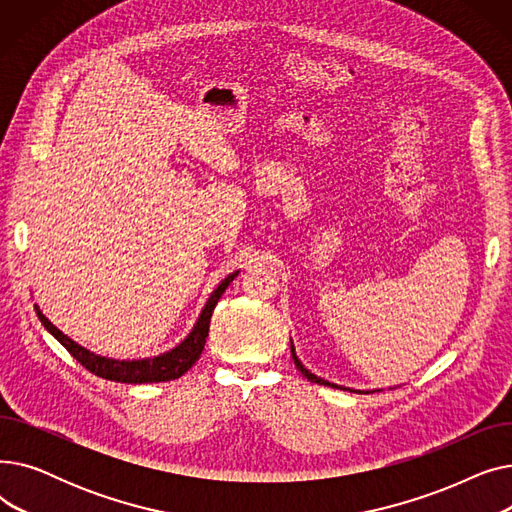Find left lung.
Here are the masks:
<instances>
[{"label": "left lung", "instance_id": "8db88e82", "mask_svg": "<svg viewBox=\"0 0 512 512\" xmlns=\"http://www.w3.org/2000/svg\"><path fill=\"white\" fill-rule=\"evenodd\" d=\"M290 353H292V361H294V365H297V369L305 375V378L309 380V382H315V384H319V386H332V388H338V390H348V392H357V394H373V392H382L384 388H373V390H355V388H346V386H338V384H334V382H328V380H324V378H319V375H315V373H311L305 365H303V361L297 357V351H294V344H292V340H290ZM396 388V386H394ZM392 390V388H390Z\"/></svg>", "mask_w": 512, "mask_h": 512}]
</instances>
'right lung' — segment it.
Returning <instances> with one entry per match:
<instances>
[{
  "instance_id": "obj_1",
  "label": "right lung",
  "mask_w": 512,
  "mask_h": 512,
  "mask_svg": "<svg viewBox=\"0 0 512 512\" xmlns=\"http://www.w3.org/2000/svg\"><path fill=\"white\" fill-rule=\"evenodd\" d=\"M238 274H240V270L228 274L218 286H215V290L209 294L205 307L201 309L193 330L186 334L184 340H180L174 348H170V351H166V353L155 355V357H145V359H114V357L97 355L53 326L51 321L43 315V311L37 303H35V311L41 319V324L45 326V330L53 338H56L80 365L87 367L91 373L99 375V378L110 380V382H120V384L170 382V380H178L180 375H184L201 357L207 334H209V321H211L213 309H215V305H218L222 294L226 292L228 284Z\"/></svg>"
}]
</instances>
